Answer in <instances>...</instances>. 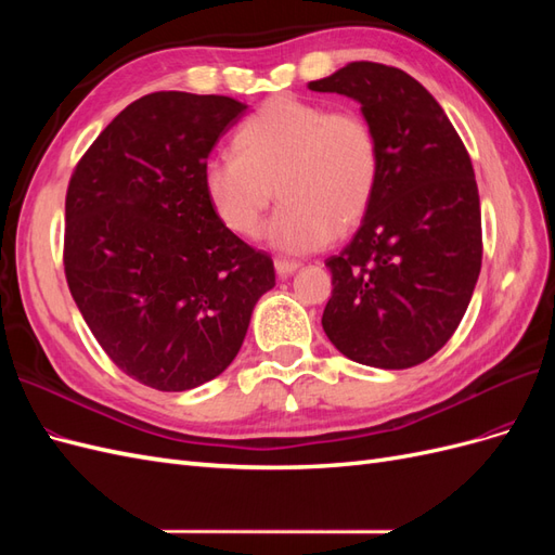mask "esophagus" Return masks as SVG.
Wrapping results in <instances>:
<instances>
[{
    "instance_id": "34e87169",
    "label": "esophagus",
    "mask_w": 555,
    "mask_h": 555,
    "mask_svg": "<svg viewBox=\"0 0 555 555\" xmlns=\"http://www.w3.org/2000/svg\"><path fill=\"white\" fill-rule=\"evenodd\" d=\"M300 268L298 261H292V259H275V273L280 278H289L292 273H296Z\"/></svg>"
}]
</instances>
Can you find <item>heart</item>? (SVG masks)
I'll return each mask as SVG.
<instances>
[{"label":"heart","mask_w":555,"mask_h":555,"mask_svg":"<svg viewBox=\"0 0 555 555\" xmlns=\"http://www.w3.org/2000/svg\"><path fill=\"white\" fill-rule=\"evenodd\" d=\"M379 171V139L361 113L284 94L241 127L236 155L206 164L204 190L220 222L241 238L259 236L278 194L282 206L268 224V243L300 255L363 222Z\"/></svg>","instance_id":"heart-1"}]
</instances>
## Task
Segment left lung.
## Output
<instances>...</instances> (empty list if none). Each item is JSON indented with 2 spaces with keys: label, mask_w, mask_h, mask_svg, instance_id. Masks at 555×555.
I'll list each match as a JSON object with an SVG mask.
<instances>
[{
  "label": "left lung",
  "mask_w": 555,
  "mask_h": 555,
  "mask_svg": "<svg viewBox=\"0 0 555 555\" xmlns=\"http://www.w3.org/2000/svg\"><path fill=\"white\" fill-rule=\"evenodd\" d=\"M308 88L357 99L382 150L371 210L326 259L333 294L322 326L357 363H424L459 328L481 271L473 162L442 106L396 66L349 62Z\"/></svg>",
  "instance_id": "1"
}]
</instances>
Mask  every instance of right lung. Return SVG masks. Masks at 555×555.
I'll use <instances>...</instances> for the list:
<instances>
[{
  "instance_id": "right-lung-1",
  "label": "right lung",
  "mask_w": 555,
  "mask_h": 555,
  "mask_svg": "<svg viewBox=\"0 0 555 555\" xmlns=\"http://www.w3.org/2000/svg\"><path fill=\"white\" fill-rule=\"evenodd\" d=\"M245 108L145 94L99 133L66 190L69 292L108 359L157 391L224 373L275 287L273 259L233 236L204 190L210 150Z\"/></svg>"
}]
</instances>
